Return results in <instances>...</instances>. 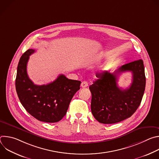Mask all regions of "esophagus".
<instances>
[{
    "label": "esophagus",
    "instance_id": "34e87169",
    "mask_svg": "<svg viewBox=\"0 0 159 159\" xmlns=\"http://www.w3.org/2000/svg\"><path fill=\"white\" fill-rule=\"evenodd\" d=\"M87 86H88V83H87V82H86V81H83V82L81 83V87H82L84 88V87H87Z\"/></svg>",
    "mask_w": 159,
    "mask_h": 159
}]
</instances>
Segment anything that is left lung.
Returning <instances> with one entry per match:
<instances>
[{
  "label": "left lung",
  "instance_id": "1",
  "mask_svg": "<svg viewBox=\"0 0 159 159\" xmlns=\"http://www.w3.org/2000/svg\"><path fill=\"white\" fill-rule=\"evenodd\" d=\"M124 71H131L133 75L132 83L126 89L117 84L118 75ZM96 76L98 79L89 86L91 111L96 120L103 124H113L131 116L140 106L145 89L143 60L126 63L113 74L104 71Z\"/></svg>",
  "mask_w": 159,
  "mask_h": 159
}]
</instances>
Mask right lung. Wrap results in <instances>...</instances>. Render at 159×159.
I'll use <instances>...</instances> for the list:
<instances>
[{
  "label": "right lung",
  "instance_id": "1",
  "mask_svg": "<svg viewBox=\"0 0 159 159\" xmlns=\"http://www.w3.org/2000/svg\"><path fill=\"white\" fill-rule=\"evenodd\" d=\"M35 52L29 49L19 60L16 79V89L19 101L25 109L39 121L56 123L66 115L74 94L80 89L81 82L60 75L53 82L38 85L30 79L27 63Z\"/></svg>",
  "mask_w": 159,
  "mask_h": 159
}]
</instances>
